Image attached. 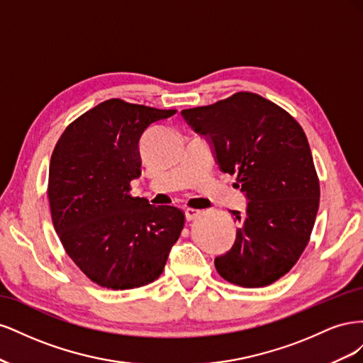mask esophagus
I'll return each instance as SVG.
<instances>
[{
  "mask_svg": "<svg viewBox=\"0 0 363 363\" xmlns=\"http://www.w3.org/2000/svg\"><path fill=\"white\" fill-rule=\"evenodd\" d=\"M200 211H196V208H186L184 211V216L188 221H192V219H195L196 216H200Z\"/></svg>",
  "mask_w": 363,
  "mask_h": 363,
  "instance_id": "obj_1",
  "label": "esophagus"
}]
</instances>
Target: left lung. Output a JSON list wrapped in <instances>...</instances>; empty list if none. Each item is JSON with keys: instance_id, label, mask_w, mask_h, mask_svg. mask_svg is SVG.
Instances as JSON below:
<instances>
[{"instance_id": "obj_1", "label": "left lung", "mask_w": 363, "mask_h": 363, "mask_svg": "<svg viewBox=\"0 0 363 363\" xmlns=\"http://www.w3.org/2000/svg\"><path fill=\"white\" fill-rule=\"evenodd\" d=\"M204 136L219 169L238 174L247 196L233 247L215 259L224 280L263 288L295 265L311 239L320 182L301 125L257 94L238 92L211 106L182 111Z\"/></svg>"}]
</instances>
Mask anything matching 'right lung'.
<instances>
[{
    "label": "right lung",
    "instance_id": "right-lung-1",
    "mask_svg": "<svg viewBox=\"0 0 363 363\" xmlns=\"http://www.w3.org/2000/svg\"><path fill=\"white\" fill-rule=\"evenodd\" d=\"M175 112L112 98L77 118L52 151L54 228L75 265L103 288L133 289L159 279L182 233L180 208L130 195L140 175L142 136Z\"/></svg>",
    "mask_w": 363,
    "mask_h": 363
}]
</instances>
